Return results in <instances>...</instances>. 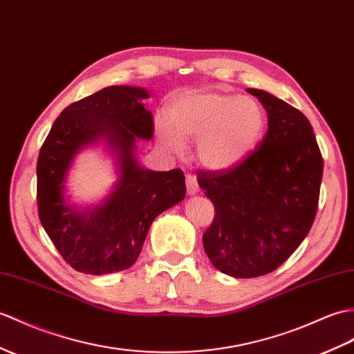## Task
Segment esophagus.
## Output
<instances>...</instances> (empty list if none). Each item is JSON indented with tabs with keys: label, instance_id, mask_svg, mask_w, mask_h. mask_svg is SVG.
I'll return each mask as SVG.
<instances>
[{
	"label": "esophagus",
	"instance_id": "obj_1",
	"mask_svg": "<svg viewBox=\"0 0 354 354\" xmlns=\"http://www.w3.org/2000/svg\"><path fill=\"white\" fill-rule=\"evenodd\" d=\"M185 183H187V193L188 194H196L197 192H199V185H197V180L193 175H187Z\"/></svg>",
	"mask_w": 354,
	"mask_h": 354
}]
</instances>
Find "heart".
Instances as JSON below:
<instances>
[{
	"instance_id": "1",
	"label": "heart",
	"mask_w": 354,
	"mask_h": 354,
	"mask_svg": "<svg viewBox=\"0 0 354 354\" xmlns=\"http://www.w3.org/2000/svg\"><path fill=\"white\" fill-rule=\"evenodd\" d=\"M169 121L155 122V137L164 149L180 155L185 140L197 142V158L209 170H227L257 149L266 131V111L249 96L197 92L178 96L169 105Z\"/></svg>"
}]
</instances>
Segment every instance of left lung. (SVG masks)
Wrapping results in <instances>:
<instances>
[{
    "label": "left lung",
    "instance_id": "8db88e82",
    "mask_svg": "<svg viewBox=\"0 0 354 354\" xmlns=\"http://www.w3.org/2000/svg\"><path fill=\"white\" fill-rule=\"evenodd\" d=\"M264 106L268 131L238 166L199 171L214 203L203 249L221 273L264 276L288 259L310 231L318 208L323 157L305 114L266 90L248 88Z\"/></svg>",
    "mask_w": 354,
    "mask_h": 354
}]
</instances>
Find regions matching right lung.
Listing matches in <instances>:
<instances>
[{
  "instance_id": "add662e5",
  "label": "right lung",
  "mask_w": 354,
  "mask_h": 354,
  "mask_svg": "<svg viewBox=\"0 0 354 354\" xmlns=\"http://www.w3.org/2000/svg\"><path fill=\"white\" fill-rule=\"evenodd\" d=\"M143 87L110 86L71 104L55 119L37 160V209L63 259L86 274L127 270L137 261L155 217L185 197L180 169L155 171L137 158V138L153 136ZM104 142L118 180L100 205L80 209L65 197L71 162L84 147Z\"/></svg>"
}]
</instances>
